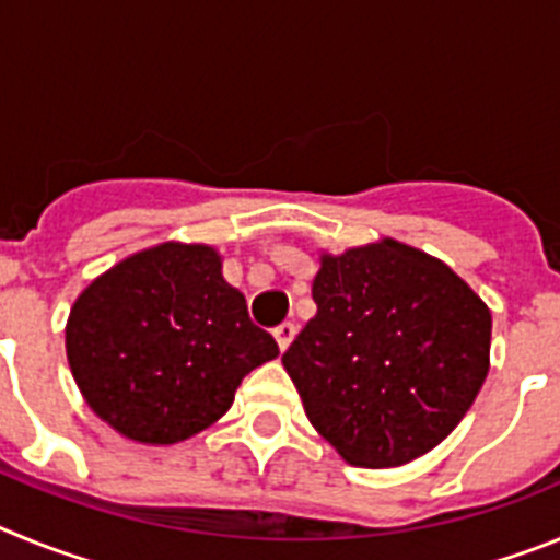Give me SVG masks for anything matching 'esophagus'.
I'll list each match as a JSON object with an SVG mask.
<instances>
[{
	"label": "esophagus",
	"mask_w": 560,
	"mask_h": 560,
	"mask_svg": "<svg viewBox=\"0 0 560 560\" xmlns=\"http://www.w3.org/2000/svg\"><path fill=\"white\" fill-rule=\"evenodd\" d=\"M294 336H296V328L291 323H283L280 325V328H275V339H277V348L283 350H289V345L291 341H294Z\"/></svg>",
	"instance_id": "34e87169"
}]
</instances>
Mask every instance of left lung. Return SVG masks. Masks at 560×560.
<instances>
[{
    "mask_svg": "<svg viewBox=\"0 0 560 560\" xmlns=\"http://www.w3.org/2000/svg\"><path fill=\"white\" fill-rule=\"evenodd\" d=\"M316 316L283 353L314 429L361 468L432 452L491 364V311L443 260L384 237L323 255Z\"/></svg>",
    "mask_w": 560,
    "mask_h": 560,
    "instance_id": "obj_1",
    "label": "left lung"
}]
</instances>
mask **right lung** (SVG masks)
Listing matches in <instances>:
<instances>
[{
	"mask_svg": "<svg viewBox=\"0 0 560 560\" xmlns=\"http://www.w3.org/2000/svg\"><path fill=\"white\" fill-rule=\"evenodd\" d=\"M277 353L205 244L126 257L83 289L67 323L69 368L92 412L151 446L212 427L244 375Z\"/></svg>",
	"mask_w": 560,
	"mask_h": 560,
	"instance_id": "1",
	"label": "right lung"
}]
</instances>
